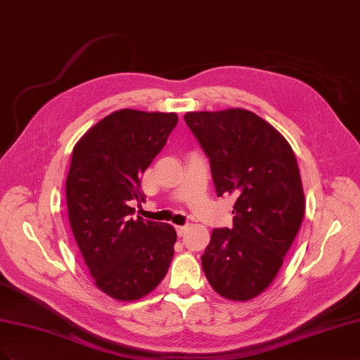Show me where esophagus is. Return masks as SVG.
Segmentation results:
<instances>
[{
	"mask_svg": "<svg viewBox=\"0 0 360 360\" xmlns=\"http://www.w3.org/2000/svg\"><path fill=\"white\" fill-rule=\"evenodd\" d=\"M176 231H177L179 237H183V235L186 233V231H188V225H184V226H176Z\"/></svg>",
	"mask_w": 360,
	"mask_h": 360,
	"instance_id": "esophagus-1",
	"label": "esophagus"
}]
</instances>
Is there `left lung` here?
<instances>
[{"label":"left lung","instance_id":"1","mask_svg":"<svg viewBox=\"0 0 360 360\" xmlns=\"http://www.w3.org/2000/svg\"><path fill=\"white\" fill-rule=\"evenodd\" d=\"M184 122L210 159L217 196L237 198L233 226L213 229L201 256L204 274L223 298L253 300L276 278L304 219L295 153L249 110L191 111Z\"/></svg>","mask_w":360,"mask_h":360}]
</instances>
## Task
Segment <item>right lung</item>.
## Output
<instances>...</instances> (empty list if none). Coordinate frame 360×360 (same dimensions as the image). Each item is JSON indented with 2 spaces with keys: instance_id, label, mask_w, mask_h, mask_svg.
I'll return each mask as SVG.
<instances>
[{
  "instance_id": "right-lung-1",
  "label": "right lung",
  "mask_w": 360,
  "mask_h": 360,
  "mask_svg": "<svg viewBox=\"0 0 360 360\" xmlns=\"http://www.w3.org/2000/svg\"><path fill=\"white\" fill-rule=\"evenodd\" d=\"M177 122L176 113L123 108L74 146L65 183L71 231L95 286L117 301L150 293L174 256L176 229L132 219L129 201H144L140 179Z\"/></svg>"
}]
</instances>
